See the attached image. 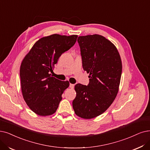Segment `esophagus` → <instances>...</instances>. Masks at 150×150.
<instances>
[{
    "mask_svg": "<svg viewBox=\"0 0 150 150\" xmlns=\"http://www.w3.org/2000/svg\"><path fill=\"white\" fill-rule=\"evenodd\" d=\"M69 87L71 88H73L74 87V84H73V83H70V84H69Z\"/></svg>",
    "mask_w": 150,
    "mask_h": 150,
    "instance_id": "obj_1",
    "label": "esophagus"
}]
</instances>
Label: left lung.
I'll return each instance as SVG.
<instances>
[{"instance_id": "1", "label": "left lung", "mask_w": 150, "mask_h": 150, "mask_svg": "<svg viewBox=\"0 0 150 150\" xmlns=\"http://www.w3.org/2000/svg\"><path fill=\"white\" fill-rule=\"evenodd\" d=\"M83 70L89 74L87 86L77 83L73 108L76 115L90 119L111 106L119 91L122 61L116 47L99 34L79 36Z\"/></svg>"}]
</instances>
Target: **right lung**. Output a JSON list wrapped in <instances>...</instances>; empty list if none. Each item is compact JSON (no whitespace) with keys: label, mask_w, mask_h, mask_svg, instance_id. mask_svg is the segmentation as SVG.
I'll list each match as a JSON object with an SVG mask.
<instances>
[{"label":"right lung","mask_w":150,"mask_h":150,"mask_svg":"<svg viewBox=\"0 0 150 150\" xmlns=\"http://www.w3.org/2000/svg\"><path fill=\"white\" fill-rule=\"evenodd\" d=\"M77 38V35L57 34L43 37L23 58L20 70L23 97L38 115L54 114L63 92L69 86L68 81H59L51 73L59 57L74 45Z\"/></svg>","instance_id":"right-lung-1"}]
</instances>
